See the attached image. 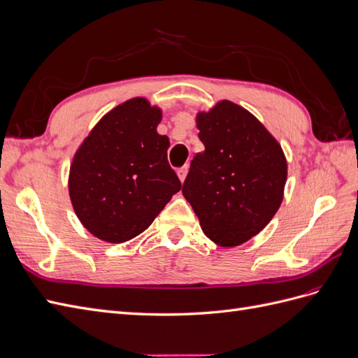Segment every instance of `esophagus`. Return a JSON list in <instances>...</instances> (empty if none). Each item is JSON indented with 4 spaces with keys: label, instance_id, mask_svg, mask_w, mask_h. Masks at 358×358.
<instances>
[{
    "label": "esophagus",
    "instance_id": "1",
    "mask_svg": "<svg viewBox=\"0 0 358 358\" xmlns=\"http://www.w3.org/2000/svg\"><path fill=\"white\" fill-rule=\"evenodd\" d=\"M187 175H188V166H183V167H180V169L178 170V176H179V179H180V182L185 180Z\"/></svg>",
    "mask_w": 358,
    "mask_h": 358
}]
</instances>
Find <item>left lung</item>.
<instances>
[{
  "label": "left lung",
  "instance_id": "1",
  "mask_svg": "<svg viewBox=\"0 0 358 358\" xmlns=\"http://www.w3.org/2000/svg\"><path fill=\"white\" fill-rule=\"evenodd\" d=\"M204 150L194 157L182 194L203 233L222 248L248 242L284 199V150L258 119L229 100L197 115Z\"/></svg>",
  "mask_w": 358,
  "mask_h": 358
}]
</instances>
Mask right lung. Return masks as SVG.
Segmentation results:
<instances>
[{"instance_id":"right-lung-1","label":"right lung","mask_w":358,"mask_h":358,"mask_svg":"<svg viewBox=\"0 0 358 358\" xmlns=\"http://www.w3.org/2000/svg\"><path fill=\"white\" fill-rule=\"evenodd\" d=\"M161 109L143 96L106 113L76 150L69 194L92 236L122 243L143 233L178 191L167 161L169 137L157 133Z\"/></svg>"}]
</instances>
